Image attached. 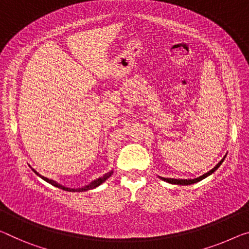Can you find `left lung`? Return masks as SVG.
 <instances>
[{"mask_svg":"<svg viewBox=\"0 0 249 249\" xmlns=\"http://www.w3.org/2000/svg\"><path fill=\"white\" fill-rule=\"evenodd\" d=\"M225 158H226V155H225L224 158L221 159L220 161L218 162V163L216 164V166L213 168L212 170H209L208 173L204 174V175L200 176V177H198V178H195V179H175V178H163V177H159V178H160V179H162V180H163V181H166V182L173 183V185H182V186L193 185V183H196V182H198V181H200V180H202V179H205L206 177H208V176H210L212 174L215 173V171L218 169V168L220 167V164L224 162Z\"/></svg>","mask_w":249,"mask_h":249,"instance_id":"8db88e82","label":"left lung"}]
</instances>
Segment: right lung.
I'll use <instances>...</instances> for the list:
<instances>
[{"mask_svg": "<svg viewBox=\"0 0 249 249\" xmlns=\"http://www.w3.org/2000/svg\"><path fill=\"white\" fill-rule=\"evenodd\" d=\"M32 170H33L34 173H36L37 176H39L40 178L43 179L44 181H47V182H49V183H51L52 186L56 187V188H60V189H62V190H66V191H73V193H74V191H76V193H80V191H87V190H91V189L97 188L98 186H100L101 183L105 182V181L107 180V179H108L109 177H111V175L113 174V170L109 171V173H107V174L103 175L102 177H99V178H97V179H95V180H93L92 182H90L89 185H87V186H85V187H82V188H68V187L63 186V185H61V183L56 182V181H54V180H52V179H49V178H47V177H44V176L40 175L39 173H37L36 170H34L33 168H32Z\"/></svg>", "mask_w": 249, "mask_h": 249, "instance_id": "1", "label": "right lung"}]
</instances>
